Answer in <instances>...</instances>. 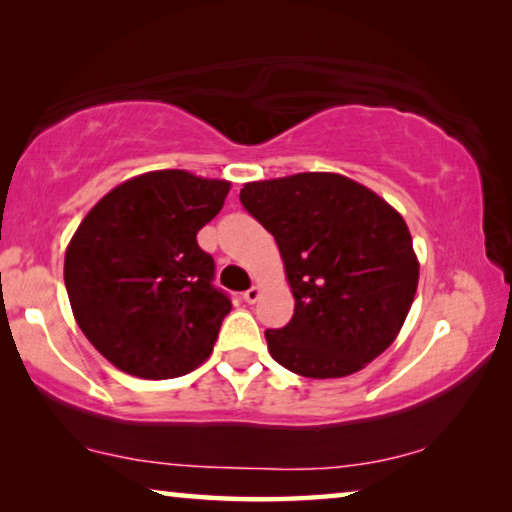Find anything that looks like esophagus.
Returning a JSON list of instances; mask_svg holds the SVG:
<instances>
[{
    "mask_svg": "<svg viewBox=\"0 0 512 512\" xmlns=\"http://www.w3.org/2000/svg\"><path fill=\"white\" fill-rule=\"evenodd\" d=\"M259 287H250L248 291H244V300L248 302V305H253V302H257L259 300Z\"/></svg>",
    "mask_w": 512,
    "mask_h": 512,
    "instance_id": "obj_1",
    "label": "esophagus"
}]
</instances>
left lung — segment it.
Listing matches in <instances>:
<instances>
[{"label":"left lung","mask_w":512,"mask_h":512,"mask_svg":"<svg viewBox=\"0 0 512 512\" xmlns=\"http://www.w3.org/2000/svg\"><path fill=\"white\" fill-rule=\"evenodd\" d=\"M241 205L275 237L296 309L266 329L271 357L311 379L361 370L395 341L420 266L400 214L339 173H296L241 189Z\"/></svg>","instance_id":"obj_1"}]
</instances>
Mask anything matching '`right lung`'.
Listing matches in <instances>:
<instances>
[{
  "mask_svg": "<svg viewBox=\"0 0 512 512\" xmlns=\"http://www.w3.org/2000/svg\"><path fill=\"white\" fill-rule=\"evenodd\" d=\"M230 183L180 169L112 189L65 253V289L88 341L112 366L171 379L210 357L230 296L196 235L221 212Z\"/></svg>",
  "mask_w": 512,
  "mask_h": 512,
  "instance_id": "right-lung-1",
  "label": "right lung"
}]
</instances>
